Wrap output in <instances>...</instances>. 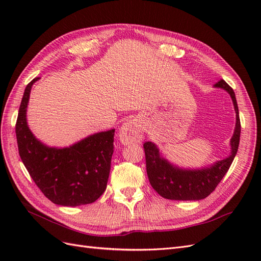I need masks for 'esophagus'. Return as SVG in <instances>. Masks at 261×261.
<instances>
[{
    "mask_svg": "<svg viewBox=\"0 0 261 261\" xmlns=\"http://www.w3.org/2000/svg\"><path fill=\"white\" fill-rule=\"evenodd\" d=\"M118 138L123 145L138 144L141 141V133L139 129V125L135 121L125 122L120 128Z\"/></svg>",
    "mask_w": 261,
    "mask_h": 261,
    "instance_id": "obj_1",
    "label": "esophagus"
}]
</instances>
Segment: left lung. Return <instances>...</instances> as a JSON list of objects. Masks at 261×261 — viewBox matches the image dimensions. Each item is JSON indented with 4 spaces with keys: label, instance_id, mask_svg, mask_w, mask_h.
Wrapping results in <instances>:
<instances>
[{
    "label": "left lung",
    "instance_id": "left-lung-1",
    "mask_svg": "<svg viewBox=\"0 0 261 261\" xmlns=\"http://www.w3.org/2000/svg\"><path fill=\"white\" fill-rule=\"evenodd\" d=\"M230 94L236 113V124L231 138V154L201 169H181L161 155L159 148L151 141L144 144L146 168L150 184L163 198L171 200H200L206 198L226 174L238 152L241 136L239 107L233 89L223 80L215 85Z\"/></svg>",
    "mask_w": 261,
    "mask_h": 261
}]
</instances>
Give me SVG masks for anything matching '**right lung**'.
Returning a JSON list of instances; mask_svg holds the SVG:
<instances>
[{"label":"right lung","instance_id":"right-lung-1","mask_svg":"<svg viewBox=\"0 0 261 261\" xmlns=\"http://www.w3.org/2000/svg\"><path fill=\"white\" fill-rule=\"evenodd\" d=\"M36 77L23 92L16 122L20 159L31 178L53 203L76 207L96 201L105 193L111 169L115 129L96 133L65 147H49L28 127L27 107Z\"/></svg>","mask_w":261,"mask_h":261}]
</instances>
